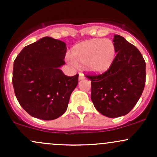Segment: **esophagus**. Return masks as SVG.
Segmentation results:
<instances>
[{
	"label": "esophagus",
	"mask_w": 157,
	"mask_h": 157,
	"mask_svg": "<svg viewBox=\"0 0 157 157\" xmlns=\"http://www.w3.org/2000/svg\"><path fill=\"white\" fill-rule=\"evenodd\" d=\"M85 75H83L82 73H80L79 74V80H83V79H85Z\"/></svg>",
	"instance_id": "esophagus-1"
}]
</instances>
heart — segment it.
<instances>
[{"instance_id":"obj_1","label":"heart","mask_w":157,"mask_h":157,"mask_svg":"<svg viewBox=\"0 0 157 157\" xmlns=\"http://www.w3.org/2000/svg\"><path fill=\"white\" fill-rule=\"evenodd\" d=\"M114 44L109 39H93L76 45L72 50V57H67L71 65L76 63L86 64L88 70L95 73L108 71L115 58Z\"/></svg>"}]
</instances>
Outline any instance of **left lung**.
Listing matches in <instances>:
<instances>
[{
    "instance_id": "8db88e82",
    "label": "left lung",
    "mask_w": 157,
    "mask_h": 157,
    "mask_svg": "<svg viewBox=\"0 0 157 157\" xmlns=\"http://www.w3.org/2000/svg\"><path fill=\"white\" fill-rule=\"evenodd\" d=\"M117 55L108 71L86 75L91 80V98L95 109L108 117L124 116L141 97L145 85V62L138 48L122 36L113 40Z\"/></svg>"
}]
</instances>
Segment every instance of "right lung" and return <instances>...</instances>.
<instances>
[{"label":"right lung","mask_w":157,"mask_h":157,"mask_svg":"<svg viewBox=\"0 0 157 157\" xmlns=\"http://www.w3.org/2000/svg\"><path fill=\"white\" fill-rule=\"evenodd\" d=\"M66 45L44 37L23 48L14 61L12 84L21 107L33 117L52 120L63 115L78 83V75H65Z\"/></svg>","instance_id":"add662e5"}]
</instances>
